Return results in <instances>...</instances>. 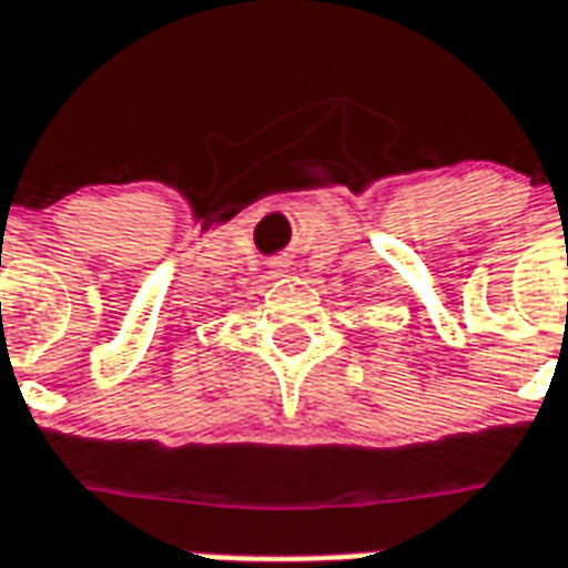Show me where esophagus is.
<instances>
[{
  "label": "esophagus",
  "mask_w": 568,
  "mask_h": 568,
  "mask_svg": "<svg viewBox=\"0 0 568 568\" xmlns=\"http://www.w3.org/2000/svg\"><path fill=\"white\" fill-rule=\"evenodd\" d=\"M287 266H290L287 261H275V263H272V272H284V270H287Z\"/></svg>",
  "instance_id": "1"
}]
</instances>
